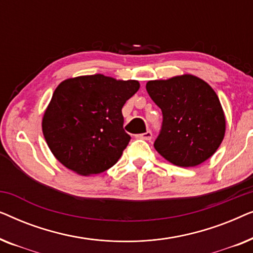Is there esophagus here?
<instances>
[{
  "label": "esophagus",
  "mask_w": 253,
  "mask_h": 253,
  "mask_svg": "<svg viewBox=\"0 0 253 253\" xmlns=\"http://www.w3.org/2000/svg\"><path fill=\"white\" fill-rule=\"evenodd\" d=\"M137 138H139V139H144V140H151L152 139V132H151V131H147V132H145V133L138 134Z\"/></svg>",
  "instance_id": "34e87169"
}]
</instances>
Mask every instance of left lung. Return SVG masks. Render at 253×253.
Listing matches in <instances>:
<instances>
[{
    "mask_svg": "<svg viewBox=\"0 0 253 253\" xmlns=\"http://www.w3.org/2000/svg\"><path fill=\"white\" fill-rule=\"evenodd\" d=\"M146 91L160 107L162 129L155 150L178 167H196L215 153L226 132V117L214 89L193 75L150 81Z\"/></svg>",
    "mask_w": 253,
    "mask_h": 253,
    "instance_id": "1",
    "label": "left lung"
}]
</instances>
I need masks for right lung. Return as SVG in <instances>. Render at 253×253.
<instances>
[{
  "instance_id": "add662e5",
  "label": "right lung",
  "mask_w": 253,
  "mask_h": 253,
  "mask_svg": "<svg viewBox=\"0 0 253 253\" xmlns=\"http://www.w3.org/2000/svg\"><path fill=\"white\" fill-rule=\"evenodd\" d=\"M139 87L138 81L101 74L60 83L42 117L43 137L54 157L82 176L112 168L130 140L122 107Z\"/></svg>"
}]
</instances>
